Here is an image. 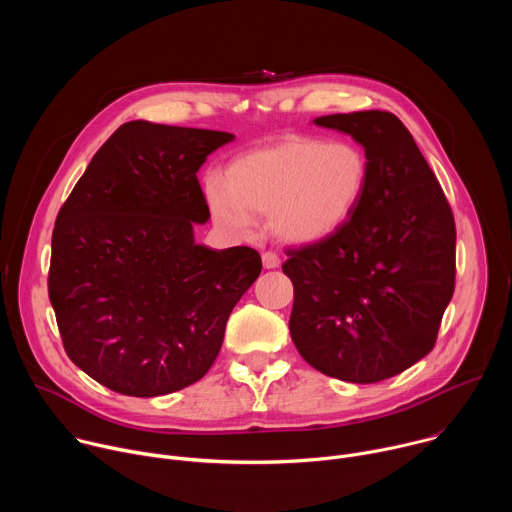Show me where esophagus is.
I'll use <instances>...</instances> for the list:
<instances>
[{
    "mask_svg": "<svg viewBox=\"0 0 512 512\" xmlns=\"http://www.w3.org/2000/svg\"><path fill=\"white\" fill-rule=\"evenodd\" d=\"M261 259H263V267H265V269H275V267H279V263H281L279 255L273 253V251H265V253L261 255Z\"/></svg>",
    "mask_w": 512,
    "mask_h": 512,
    "instance_id": "1",
    "label": "esophagus"
}]
</instances>
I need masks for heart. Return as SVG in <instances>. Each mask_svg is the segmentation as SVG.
Returning a JSON list of instances; mask_svg holds the SVG:
<instances>
[{
  "mask_svg": "<svg viewBox=\"0 0 512 512\" xmlns=\"http://www.w3.org/2000/svg\"><path fill=\"white\" fill-rule=\"evenodd\" d=\"M367 180V158L354 143L296 137L237 158L225 182H206V200L227 233L245 237L255 229V214H269L281 241L306 245L346 225Z\"/></svg>",
  "mask_w": 512,
  "mask_h": 512,
  "instance_id": "heart-1",
  "label": "heart"
}]
</instances>
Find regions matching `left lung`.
<instances>
[{
    "instance_id": "obj_1",
    "label": "left lung",
    "mask_w": 512,
    "mask_h": 512,
    "mask_svg": "<svg viewBox=\"0 0 512 512\" xmlns=\"http://www.w3.org/2000/svg\"><path fill=\"white\" fill-rule=\"evenodd\" d=\"M316 125L352 135L369 180L342 229L287 249L289 334L328 377L369 385L431 352L456 283V225L409 129L389 111L336 113Z\"/></svg>"
}]
</instances>
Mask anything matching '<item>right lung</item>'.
Instances as JSON below:
<instances>
[{
  "label": "right lung",
  "mask_w": 512,
  "mask_h": 512,
  "mask_svg": "<svg viewBox=\"0 0 512 512\" xmlns=\"http://www.w3.org/2000/svg\"><path fill=\"white\" fill-rule=\"evenodd\" d=\"M227 131L123 123L62 204L48 296L68 358L129 397L200 381L227 320L261 273L251 247L208 249L210 218L196 172L233 141Z\"/></svg>",
  "instance_id": "right-lung-1"
}]
</instances>
